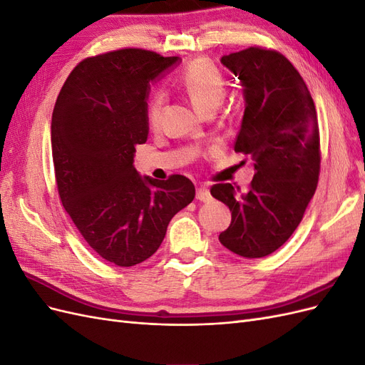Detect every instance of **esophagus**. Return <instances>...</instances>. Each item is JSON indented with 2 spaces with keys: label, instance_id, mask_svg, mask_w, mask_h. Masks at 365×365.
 Wrapping results in <instances>:
<instances>
[{
  "label": "esophagus",
  "instance_id": "obj_1",
  "mask_svg": "<svg viewBox=\"0 0 365 365\" xmlns=\"http://www.w3.org/2000/svg\"><path fill=\"white\" fill-rule=\"evenodd\" d=\"M196 200L201 202H207L212 200V195H210V190L207 189V187H200V189L196 190Z\"/></svg>",
  "mask_w": 365,
  "mask_h": 365
}]
</instances>
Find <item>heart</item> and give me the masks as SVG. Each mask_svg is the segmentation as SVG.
<instances>
[{"instance_id": "b5f03b06", "label": "heart", "mask_w": 365, "mask_h": 365, "mask_svg": "<svg viewBox=\"0 0 365 365\" xmlns=\"http://www.w3.org/2000/svg\"><path fill=\"white\" fill-rule=\"evenodd\" d=\"M180 82L182 90L190 97L197 111L213 113L227 93V81L215 65L207 59H196L187 65L182 71ZM161 97H152L148 106V121L150 128H155L160 121Z\"/></svg>"}]
</instances>
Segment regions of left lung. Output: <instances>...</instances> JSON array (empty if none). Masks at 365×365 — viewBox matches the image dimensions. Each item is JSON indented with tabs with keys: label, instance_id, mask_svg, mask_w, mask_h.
<instances>
[{
	"label": "left lung",
	"instance_id": "obj_1",
	"mask_svg": "<svg viewBox=\"0 0 365 365\" xmlns=\"http://www.w3.org/2000/svg\"><path fill=\"white\" fill-rule=\"evenodd\" d=\"M244 86L245 111L235 150L254 161L250 190L215 184L213 197L231 212L219 235L247 259L269 256L288 240L312 200L319 173V130L307 86L283 54L250 47L220 58Z\"/></svg>",
	"mask_w": 365,
	"mask_h": 365
}]
</instances>
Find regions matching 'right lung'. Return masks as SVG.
Returning a JSON list of instances; mask_svg holds the SVG:
<instances>
[{
	"label": "right lung",
	"instance_id": "add662e5",
	"mask_svg": "<svg viewBox=\"0 0 365 365\" xmlns=\"http://www.w3.org/2000/svg\"><path fill=\"white\" fill-rule=\"evenodd\" d=\"M180 58L125 48L82 61L58 96L51 153L62 205L98 256L134 267L155 252L170 219L195 197L182 175L141 176L135 146L148 140L150 83Z\"/></svg>",
	"mask_w": 365,
	"mask_h": 365
}]
</instances>
